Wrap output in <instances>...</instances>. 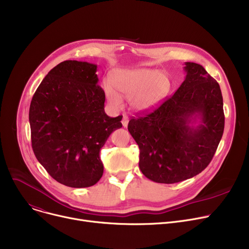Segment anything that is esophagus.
I'll use <instances>...</instances> for the list:
<instances>
[{
	"label": "esophagus",
	"mask_w": 249,
	"mask_h": 249,
	"mask_svg": "<svg viewBox=\"0 0 249 249\" xmlns=\"http://www.w3.org/2000/svg\"><path fill=\"white\" fill-rule=\"evenodd\" d=\"M128 122H129L128 117H127V116H123V119H122V125H123V127H127Z\"/></svg>",
	"instance_id": "obj_1"
}]
</instances>
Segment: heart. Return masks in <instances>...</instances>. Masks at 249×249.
<instances>
[{
    "instance_id": "heart-1",
    "label": "heart",
    "mask_w": 249,
    "mask_h": 249,
    "mask_svg": "<svg viewBox=\"0 0 249 249\" xmlns=\"http://www.w3.org/2000/svg\"><path fill=\"white\" fill-rule=\"evenodd\" d=\"M169 81L165 74L152 69L118 70L104 84L106 98L112 107L122 106L123 97L129 98L136 111H145L155 106L166 94Z\"/></svg>"
}]
</instances>
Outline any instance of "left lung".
I'll use <instances>...</instances> for the list:
<instances>
[{
	"mask_svg": "<svg viewBox=\"0 0 249 249\" xmlns=\"http://www.w3.org/2000/svg\"><path fill=\"white\" fill-rule=\"evenodd\" d=\"M185 64L187 75L176 93L128 123L140 149V171L160 184H175L203 172L224 131L219 84L201 64ZM197 117L200 124L191 127L188 124Z\"/></svg>",
	"mask_w": 249,
	"mask_h": 249,
	"instance_id": "1",
	"label": "left lung"
}]
</instances>
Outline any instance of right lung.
Masks as SVG:
<instances>
[{"instance_id": "1", "label": "right lung", "mask_w": 249, "mask_h": 249, "mask_svg": "<svg viewBox=\"0 0 249 249\" xmlns=\"http://www.w3.org/2000/svg\"><path fill=\"white\" fill-rule=\"evenodd\" d=\"M97 65L65 60L52 69L33 95L29 122L37 160L60 184L94 186L103 176L100 150L122 116L104 110Z\"/></svg>"}]
</instances>
